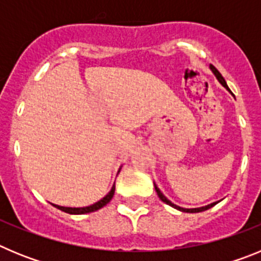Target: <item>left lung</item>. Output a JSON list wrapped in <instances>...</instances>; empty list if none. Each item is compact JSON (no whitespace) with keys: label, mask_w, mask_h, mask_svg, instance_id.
<instances>
[{"label":"left lung","mask_w":261,"mask_h":261,"mask_svg":"<svg viewBox=\"0 0 261 261\" xmlns=\"http://www.w3.org/2000/svg\"><path fill=\"white\" fill-rule=\"evenodd\" d=\"M209 68H211V70L213 71V74L216 75V78H217V80H218V82H220V84L222 85V86L225 87L226 90H227V91H230V89H229V87H227V84H226L225 78L222 77V74H221L220 71L217 70V69L214 68L213 65H211V66H209ZM154 188H155V191H156V195H158V197H159V199H161V200H162L163 202H166V204H167V205H170V206H172V208L177 209V211H180V212H186V213H199V212L208 211L209 208H212V206H214V205H216L217 202H218V201H216V202H212V204H209V205H205V206H201V208H192V209L181 208V206H177V205H175L174 202H171V201H170V200H168L167 197H166V196L163 195L162 192H161V190H159L158 187H156V184H155V183H154Z\"/></svg>","instance_id":"8db88e82"}]
</instances>
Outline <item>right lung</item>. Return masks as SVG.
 I'll list each match as a JSON object with an SVG mask.
<instances>
[{
    "instance_id": "obj_1",
    "label": "right lung",
    "mask_w": 261,
    "mask_h": 261,
    "mask_svg": "<svg viewBox=\"0 0 261 261\" xmlns=\"http://www.w3.org/2000/svg\"><path fill=\"white\" fill-rule=\"evenodd\" d=\"M120 172V168L119 171H117V174ZM115 195V184L112 186V188H111L110 192L107 193V195L103 197V199H100L99 201H96L95 204L93 205H89V206H84V208H70V206H60V205H55L52 204L55 208L60 209V211L65 212V213H69V214H85V213H91V212H95L98 211V209L103 208L105 205H107L108 202L112 200V197H114Z\"/></svg>"
}]
</instances>
